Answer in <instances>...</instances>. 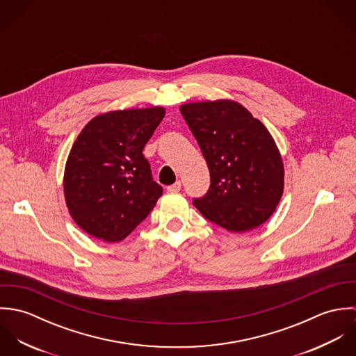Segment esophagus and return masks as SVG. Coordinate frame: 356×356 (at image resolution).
<instances>
[{"instance_id": "obj_1", "label": "esophagus", "mask_w": 356, "mask_h": 356, "mask_svg": "<svg viewBox=\"0 0 356 356\" xmlns=\"http://www.w3.org/2000/svg\"><path fill=\"white\" fill-rule=\"evenodd\" d=\"M179 191H181V181H177L175 184H172L167 188V192H170V193H175V192H179Z\"/></svg>"}]
</instances>
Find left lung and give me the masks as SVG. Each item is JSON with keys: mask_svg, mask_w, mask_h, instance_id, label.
<instances>
[{"mask_svg": "<svg viewBox=\"0 0 356 356\" xmlns=\"http://www.w3.org/2000/svg\"><path fill=\"white\" fill-rule=\"evenodd\" d=\"M207 161L211 185L195 207L229 232L264 223L284 193V163L266 126L240 102H188L179 106Z\"/></svg>", "mask_w": 356, "mask_h": 356, "instance_id": "left-lung-1", "label": "left lung"}]
</instances>
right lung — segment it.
<instances>
[{
  "label": "right lung",
  "instance_id": "add662e5",
  "mask_svg": "<svg viewBox=\"0 0 356 356\" xmlns=\"http://www.w3.org/2000/svg\"><path fill=\"white\" fill-rule=\"evenodd\" d=\"M164 115L163 106L109 111L75 140L64 168V197L74 222L92 237L124 240L161 196L143 151Z\"/></svg>",
  "mask_w": 356,
  "mask_h": 356
}]
</instances>
